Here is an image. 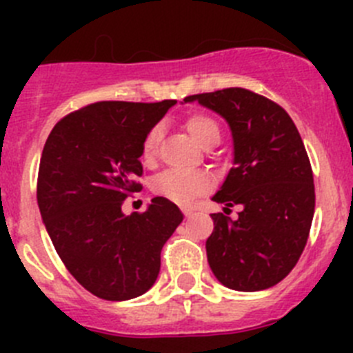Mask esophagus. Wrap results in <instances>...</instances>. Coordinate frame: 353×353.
Wrapping results in <instances>:
<instances>
[{"label": "esophagus", "instance_id": "34e87169", "mask_svg": "<svg viewBox=\"0 0 353 353\" xmlns=\"http://www.w3.org/2000/svg\"><path fill=\"white\" fill-rule=\"evenodd\" d=\"M183 215H185V217H191L192 210H189V208H183Z\"/></svg>", "mask_w": 353, "mask_h": 353}]
</instances>
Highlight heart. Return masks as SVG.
Here are the masks:
<instances>
[{
  "mask_svg": "<svg viewBox=\"0 0 353 353\" xmlns=\"http://www.w3.org/2000/svg\"><path fill=\"white\" fill-rule=\"evenodd\" d=\"M185 129L189 130L196 143L207 146L208 143H219V125L212 117L205 113H192L183 121ZM162 130L155 125L145 134L141 143V159L146 164H154L159 155V145H161ZM214 189V179L212 174L205 171H180V170H166L159 176H155L152 182V191L161 198H166L173 203L185 205L191 203L198 196H203Z\"/></svg>",
  "mask_w": 353,
  "mask_h": 353,
  "instance_id": "1",
  "label": "heart"
}]
</instances>
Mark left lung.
<instances>
[{
  "mask_svg": "<svg viewBox=\"0 0 353 353\" xmlns=\"http://www.w3.org/2000/svg\"><path fill=\"white\" fill-rule=\"evenodd\" d=\"M183 101L214 109L233 134L235 166L214 201L240 205V212L236 221L212 214V272L239 292L270 288L297 265L313 223V170L301 134L281 105L251 90L224 88Z\"/></svg>",
  "mask_w": 353,
  "mask_h": 353,
  "instance_id": "8db88e82",
  "label": "left lung"
}]
</instances>
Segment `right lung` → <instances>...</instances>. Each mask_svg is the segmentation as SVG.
I'll return each instance as SVG.
<instances>
[{
	"instance_id": "add662e5",
	"label": "right lung",
	"mask_w": 353,
	"mask_h": 353,
	"mask_svg": "<svg viewBox=\"0 0 353 353\" xmlns=\"http://www.w3.org/2000/svg\"><path fill=\"white\" fill-rule=\"evenodd\" d=\"M174 101H102L61 118L39 166L37 201L58 256L81 286L127 301L154 286L161 251L183 214L166 198L125 215L141 191V143Z\"/></svg>"
}]
</instances>
